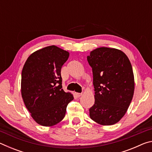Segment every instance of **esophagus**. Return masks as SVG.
Masks as SVG:
<instances>
[{
  "mask_svg": "<svg viewBox=\"0 0 152 152\" xmlns=\"http://www.w3.org/2000/svg\"><path fill=\"white\" fill-rule=\"evenodd\" d=\"M82 93H78V92H76V96H78V97H80V96H82Z\"/></svg>",
  "mask_w": 152,
  "mask_h": 152,
  "instance_id": "1",
  "label": "esophagus"
}]
</instances>
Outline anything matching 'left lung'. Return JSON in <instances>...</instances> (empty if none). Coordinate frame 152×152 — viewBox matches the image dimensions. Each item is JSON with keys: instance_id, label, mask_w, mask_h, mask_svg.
<instances>
[{"instance_id": "obj_1", "label": "left lung", "mask_w": 152, "mask_h": 152, "mask_svg": "<svg viewBox=\"0 0 152 152\" xmlns=\"http://www.w3.org/2000/svg\"><path fill=\"white\" fill-rule=\"evenodd\" d=\"M87 60L92 69L95 91L90 117L100 125L115 124L124 116L133 99L132 64L122 51L105 47L92 51Z\"/></svg>"}]
</instances>
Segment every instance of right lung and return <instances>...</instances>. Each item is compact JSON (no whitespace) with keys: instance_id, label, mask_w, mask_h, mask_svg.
<instances>
[{"instance_id":"1","label":"right lung","mask_w":152,"mask_h":152,"mask_svg":"<svg viewBox=\"0 0 152 152\" xmlns=\"http://www.w3.org/2000/svg\"><path fill=\"white\" fill-rule=\"evenodd\" d=\"M68 51L55 45L30 55L21 74V95L31 115L38 124L53 126L62 120L73 95L62 89L61 69Z\"/></svg>"}]
</instances>
